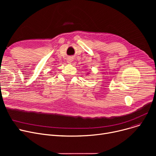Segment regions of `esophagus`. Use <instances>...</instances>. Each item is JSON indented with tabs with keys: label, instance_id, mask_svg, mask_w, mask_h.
Returning <instances> with one entry per match:
<instances>
[{
	"label": "esophagus",
	"instance_id": "esophagus-1",
	"mask_svg": "<svg viewBox=\"0 0 156 156\" xmlns=\"http://www.w3.org/2000/svg\"><path fill=\"white\" fill-rule=\"evenodd\" d=\"M72 61H73V59L71 58V57H69V58L68 59V63H71Z\"/></svg>",
	"mask_w": 156,
	"mask_h": 156
}]
</instances>
